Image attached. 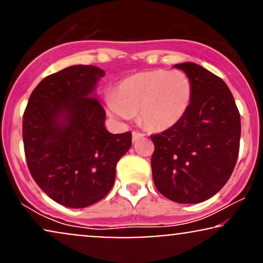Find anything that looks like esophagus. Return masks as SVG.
I'll return each instance as SVG.
<instances>
[{
    "mask_svg": "<svg viewBox=\"0 0 263 263\" xmlns=\"http://www.w3.org/2000/svg\"><path fill=\"white\" fill-rule=\"evenodd\" d=\"M142 133H139V132H133V141H135V140H138L139 138H141L142 137Z\"/></svg>",
    "mask_w": 263,
    "mask_h": 263,
    "instance_id": "34e87169",
    "label": "esophagus"
}]
</instances>
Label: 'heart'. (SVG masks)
I'll return each instance as SVG.
<instances>
[{
    "mask_svg": "<svg viewBox=\"0 0 263 263\" xmlns=\"http://www.w3.org/2000/svg\"><path fill=\"white\" fill-rule=\"evenodd\" d=\"M193 99L190 78L180 70H148L124 78L115 95L106 97L108 112L116 118L139 121L150 130L172 128L183 118Z\"/></svg>",
    "mask_w": 263,
    "mask_h": 263,
    "instance_id": "1",
    "label": "heart"
}]
</instances>
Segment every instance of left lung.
Segmentation results:
<instances>
[{
	"label": "left lung",
	"mask_w": 263,
	"mask_h": 263,
	"mask_svg": "<svg viewBox=\"0 0 263 263\" xmlns=\"http://www.w3.org/2000/svg\"><path fill=\"white\" fill-rule=\"evenodd\" d=\"M190 78L193 99L176 125L151 135L157 190L178 203L202 202L224 186L239 155L240 115L219 77L196 63L174 66Z\"/></svg>",
	"instance_id": "1"
}]
</instances>
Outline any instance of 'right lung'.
Masks as SVG:
<instances>
[{
    "instance_id": "right-lung-1",
    "label": "right lung",
    "mask_w": 263,
    "mask_h": 263,
    "mask_svg": "<svg viewBox=\"0 0 263 263\" xmlns=\"http://www.w3.org/2000/svg\"><path fill=\"white\" fill-rule=\"evenodd\" d=\"M105 77L95 66H72L42 79L23 116L27 164L56 202L83 209L112 189L116 166L132 146V133L111 134L93 91Z\"/></svg>"
}]
</instances>
